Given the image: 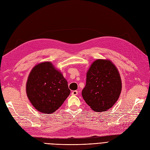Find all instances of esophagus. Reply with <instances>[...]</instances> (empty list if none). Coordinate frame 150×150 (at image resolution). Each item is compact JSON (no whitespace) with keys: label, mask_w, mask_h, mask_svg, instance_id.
I'll return each mask as SVG.
<instances>
[{"label":"esophagus","mask_w":150,"mask_h":150,"mask_svg":"<svg viewBox=\"0 0 150 150\" xmlns=\"http://www.w3.org/2000/svg\"><path fill=\"white\" fill-rule=\"evenodd\" d=\"M72 95H73V96H77V94H78V92H77V91H73V92H72Z\"/></svg>","instance_id":"1"}]
</instances>
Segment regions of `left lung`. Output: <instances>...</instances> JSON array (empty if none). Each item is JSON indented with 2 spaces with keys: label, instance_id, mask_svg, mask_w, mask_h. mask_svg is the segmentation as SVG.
I'll use <instances>...</instances> for the list:
<instances>
[{
  "label": "left lung",
  "instance_id": "obj_1",
  "mask_svg": "<svg viewBox=\"0 0 150 150\" xmlns=\"http://www.w3.org/2000/svg\"><path fill=\"white\" fill-rule=\"evenodd\" d=\"M121 90V78L115 66L109 60L97 59L87 71L82 96L93 110L104 112L114 105Z\"/></svg>",
  "mask_w": 150,
  "mask_h": 150
}]
</instances>
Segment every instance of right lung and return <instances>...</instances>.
Returning <instances> with one entry per match:
<instances>
[{
    "label": "right lung",
    "mask_w": 150,
    "mask_h": 150,
    "mask_svg": "<svg viewBox=\"0 0 150 150\" xmlns=\"http://www.w3.org/2000/svg\"><path fill=\"white\" fill-rule=\"evenodd\" d=\"M28 99L39 112L52 113L61 106L70 94L68 82L50 62L35 66L26 86Z\"/></svg>",
    "instance_id": "right-lung-1"
}]
</instances>
